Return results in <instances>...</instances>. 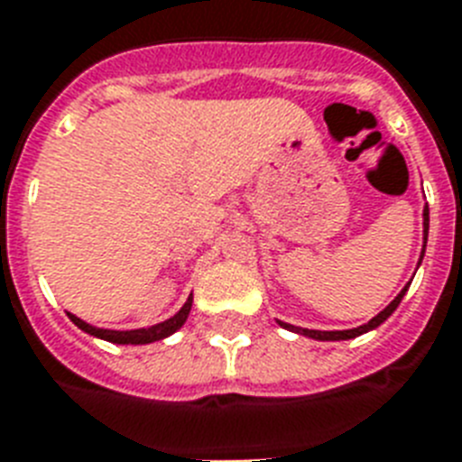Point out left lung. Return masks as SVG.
Wrapping results in <instances>:
<instances>
[{
	"label": "left lung",
	"mask_w": 462,
	"mask_h": 462,
	"mask_svg": "<svg viewBox=\"0 0 462 462\" xmlns=\"http://www.w3.org/2000/svg\"><path fill=\"white\" fill-rule=\"evenodd\" d=\"M422 217H424V245H427V234H430V208H424ZM422 257H424V250H422V254H420V262H422ZM418 267H420V264H418ZM408 289H411V283H405L403 291H401V293H398L396 298H393V300H391L389 305H386V308H383L377 317H372L370 322L363 324V327H357V329L317 331V329H302V327H293V324H286V322H279V324H282L283 329L293 331V334L310 336V338H317V341H348V338H356V336H360V334H367V331L377 329L382 322H386V319L393 315V310L401 305V300H403V295H405V291H408Z\"/></svg>",
	"instance_id": "left-lung-1"
}]
</instances>
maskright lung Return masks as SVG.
Returning a JSON list of instances; mask_svg holds the SVG:
<instances>
[{"label": "right lung", "mask_w": 462, "mask_h": 462, "mask_svg": "<svg viewBox=\"0 0 462 462\" xmlns=\"http://www.w3.org/2000/svg\"><path fill=\"white\" fill-rule=\"evenodd\" d=\"M193 308V293L188 295V300L183 302V308L176 312L173 317H169L167 322H160L154 324V327H147V329H131V331H114V329H97V327H92V324L83 322L80 317L71 315V312H66V315L71 317V322L83 329L85 334L90 336H97V338H105L109 343H121V346H143V343H154V341H162V338H167L171 336L173 331H179L183 327V322L188 319V312Z\"/></svg>", "instance_id": "obj_1"}]
</instances>
